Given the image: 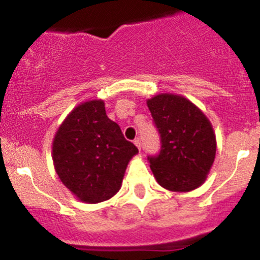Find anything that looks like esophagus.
<instances>
[{"label":"esophagus","mask_w":260,"mask_h":260,"mask_svg":"<svg viewBox=\"0 0 260 260\" xmlns=\"http://www.w3.org/2000/svg\"><path fill=\"white\" fill-rule=\"evenodd\" d=\"M133 142H135V145L137 146V148L141 151V140H140V138H136V140L133 141Z\"/></svg>","instance_id":"1"}]
</instances>
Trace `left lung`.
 Here are the masks:
<instances>
[{
    "label": "left lung",
    "instance_id": "left-lung-1",
    "mask_svg": "<svg viewBox=\"0 0 260 260\" xmlns=\"http://www.w3.org/2000/svg\"><path fill=\"white\" fill-rule=\"evenodd\" d=\"M161 137V151L148 156L157 182L166 190L187 192L205 182L216 153L210 120L188 99L158 94L147 101Z\"/></svg>",
    "mask_w": 260,
    "mask_h": 260
}]
</instances>
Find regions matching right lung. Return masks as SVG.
<instances>
[{"instance_id":"1","label":"right lung","mask_w":260,"mask_h":260,"mask_svg":"<svg viewBox=\"0 0 260 260\" xmlns=\"http://www.w3.org/2000/svg\"><path fill=\"white\" fill-rule=\"evenodd\" d=\"M138 148L109 119L103 101L75 107L55 133L52 161L57 176L80 201L96 204L119 191Z\"/></svg>"}]
</instances>
